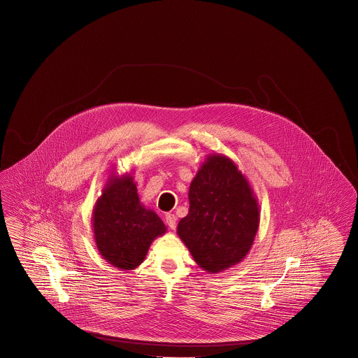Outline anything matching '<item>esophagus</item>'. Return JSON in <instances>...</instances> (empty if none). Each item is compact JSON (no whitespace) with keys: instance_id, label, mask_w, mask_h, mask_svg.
Instances as JSON below:
<instances>
[{"instance_id":"34e87169","label":"esophagus","mask_w":358,"mask_h":358,"mask_svg":"<svg viewBox=\"0 0 358 358\" xmlns=\"http://www.w3.org/2000/svg\"><path fill=\"white\" fill-rule=\"evenodd\" d=\"M165 223L168 224V227L174 229L177 226V217L174 214H166L165 215Z\"/></svg>"}]
</instances>
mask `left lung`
<instances>
[{
  "instance_id": "1",
  "label": "left lung",
  "mask_w": 358,
  "mask_h": 358,
  "mask_svg": "<svg viewBox=\"0 0 358 358\" xmlns=\"http://www.w3.org/2000/svg\"><path fill=\"white\" fill-rule=\"evenodd\" d=\"M189 213L177 235L207 273L244 260L260 226V207L248 178L222 153L207 155L189 187Z\"/></svg>"
}]
</instances>
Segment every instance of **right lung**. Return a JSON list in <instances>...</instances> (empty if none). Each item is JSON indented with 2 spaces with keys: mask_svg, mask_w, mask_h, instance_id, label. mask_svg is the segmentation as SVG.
<instances>
[{
  "mask_svg": "<svg viewBox=\"0 0 358 358\" xmlns=\"http://www.w3.org/2000/svg\"><path fill=\"white\" fill-rule=\"evenodd\" d=\"M92 227L99 255L120 271H134L145 259L152 241L166 227L144 206L131 173L111 169L92 213Z\"/></svg>",
  "mask_w": 358,
  "mask_h": 358,
  "instance_id": "obj_1",
  "label": "right lung"
}]
</instances>
